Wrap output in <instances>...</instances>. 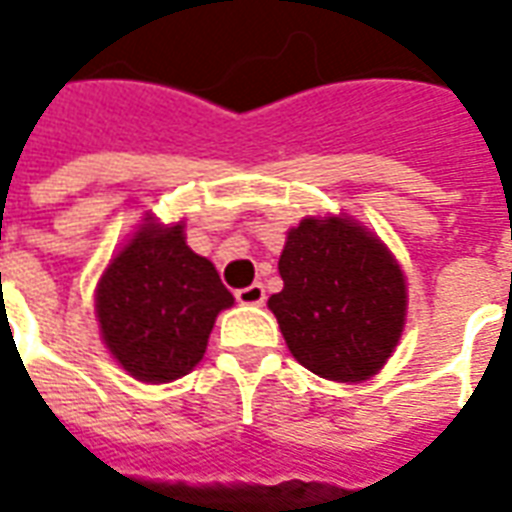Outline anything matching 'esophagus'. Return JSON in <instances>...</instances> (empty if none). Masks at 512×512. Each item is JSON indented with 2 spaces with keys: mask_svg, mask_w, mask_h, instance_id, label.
I'll list each match as a JSON object with an SVG mask.
<instances>
[{
  "mask_svg": "<svg viewBox=\"0 0 512 512\" xmlns=\"http://www.w3.org/2000/svg\"><path fill=\"white\" fill-rule=\"evenodd\" d=\"M235 299H238V304H246V307H260L266 301V288L260 282H255L249 288L235 290Z\"/></svg>",
  "mask_w": 512,
  "mask_h": 512,
  "instance_id": "esophagus-1",
  "label": "esophagus"
}]
</instances>
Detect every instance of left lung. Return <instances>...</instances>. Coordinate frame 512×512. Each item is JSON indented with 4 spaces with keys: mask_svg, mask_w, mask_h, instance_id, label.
<instances>
[{
    "mask_svg": "<svg viewBox=\"0 0 512 512\" xmlns=\"http://www.w3.org/2000/svg\"><path fill=\"white\" fill-rule=\"evenodd\" d=\"M285 288L268 299L290 354L315 376L365 381L406 321V279L378 238L351 219H304L279 257Z\"/></svg>",
    "mask_w": 512,
    "mask_h": 512,
    "instance_id": "1",
    "label": "left lung"
}]
</instances>
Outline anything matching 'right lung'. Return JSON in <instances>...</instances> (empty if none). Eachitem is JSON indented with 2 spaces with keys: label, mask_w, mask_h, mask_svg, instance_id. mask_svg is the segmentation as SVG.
<instances>
[{
  "label": "right lung",
  "mask_w": 512,
  "mask_h": 512,
  "mask_svg": "<svg viewBox=\"0 0 512 512\" xmlns=\"http://www.w3.org/2000/svg\"><path fill=\"white\" fill-rule=\"evenodd\" d=\"M233 304L211 260L194 255L183 227L147 224L98 285L106 348L139 381L186 376L205 354L216 315Z\"/></svg>",
  "instance_id": "obj_1"
}]
</instances>
